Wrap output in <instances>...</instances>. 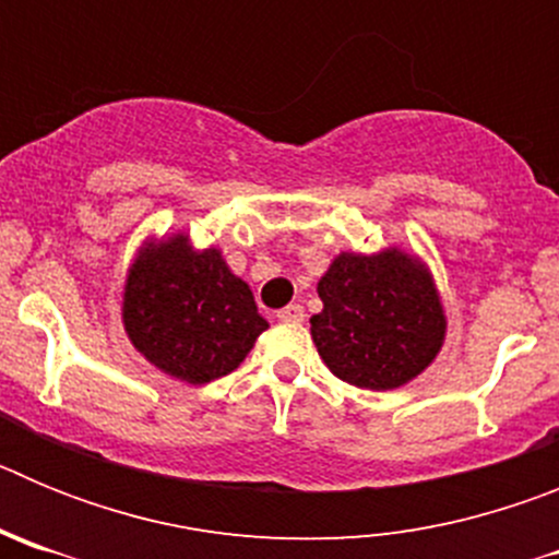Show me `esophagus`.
Here are the masks:
<instances>
[{"label":"esophagus","mask_w":559,"mask_h":559,"mask_svg":"<svg viewBox=\"0 0 559 559\" xmlns=\"http://www.w3.org/2000/svg\"><path fill=\"white\" fill-rule=\"evenodd\" d=\"M276 319H280V322H285V324L302 322V319H305V308H302V305H288V308L276 310Z\"/></svg>","instance_id":"34e87169"}]
</instances>
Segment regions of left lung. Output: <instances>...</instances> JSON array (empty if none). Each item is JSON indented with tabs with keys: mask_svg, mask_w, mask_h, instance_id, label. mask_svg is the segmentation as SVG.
<instances>
[{
	"mask_svg": "<svg viewBox=\"0 0 559 559\" xmlns=\"http://www.w3.org/2000/svg\"><path fill=\"white\" fill-rule=\"evenodd\" d=\"M316 290L324 302L310 319L316 349L353 386H403L442 349L445 310L428 269L406 251H341Z\"/></svg>",
	"mask_w": 559,
	"mask_h": 559,
	"instance_id": "obj_1",
	"label": "left lung"
}]
</instances>
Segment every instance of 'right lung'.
Listing matches in <instances>:
<instances>
[{
  "label": "right lung",
  "mask_w": 559,
  "mask_h": 559,
  "mask_svg": "<svg viewBox=\"0 0 559 559\" xmlns=\"http://www.w3.org/2000/svg\"><path fill=\"white\" fill-rule=\"evenodd\" d=\"M122 324L153 367L195 386L235 372L269 328L221 251H195L187 235L147 243L133 260Z\"/></svg>",
  "instance_id": "1"
}]
</instances>
